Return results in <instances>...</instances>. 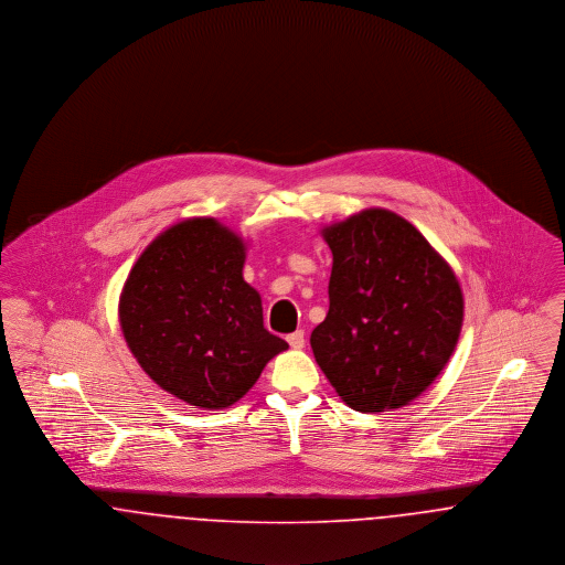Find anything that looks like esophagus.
Wrapping results in <instances>:
<instances>
[{"instance_id":"34e87169","label":"esophagus","mask_w":565,"mask_h":565,"mask_svg":"<svg viewBox=\"0 0 565 565\" xmlns=\"http://www.w3.org/2000/svg\"><path fill=\"white\" fill-rule=\"evenodd\" d=\"M288 343H290V348H295V350H302V348H305V332H302V330H296L292 334H288Z\"/></svg>"}]
</instances>
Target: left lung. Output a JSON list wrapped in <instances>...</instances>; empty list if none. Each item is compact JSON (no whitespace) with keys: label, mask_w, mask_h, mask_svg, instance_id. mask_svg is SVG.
Segmentation results:
<instances>
[{"label":"left lung","mask_w":565,"mask_h":565,"mask_svg":"<svg viewBox=\"0 0 565 565\" xmlns=\"http://www.w3.org/2000/svg\"><path fill=\"white\" fill-rule=\"evenodd\" d=\"M332 249L328 316L311 350L360 413L415 401L456 350L463 298L451 267L401 215L366 210L323 231Z\"/></svg>","instance_id":"1"}]
</instances>
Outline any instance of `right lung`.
Returning <instances> with one entry per match:
<instances>
[{
	"label": "right lung",
	"instance_id": "right-lung-1",
	"mask_svg": "<svg viewBox=\"0 0 565 565\" xmlns=\"http://www.w3.org/2000/svg\"><path fill=\"white\" fill-rule=\"evenodd\" d=\"M245 245L214 217L184 220L146 247L120 296L129 350L159 387L196 408L237 403L288 343L243 281Z\"/></svg>",
	"mask_w": 565,
	"mask_h": 565
}]
</instances>
